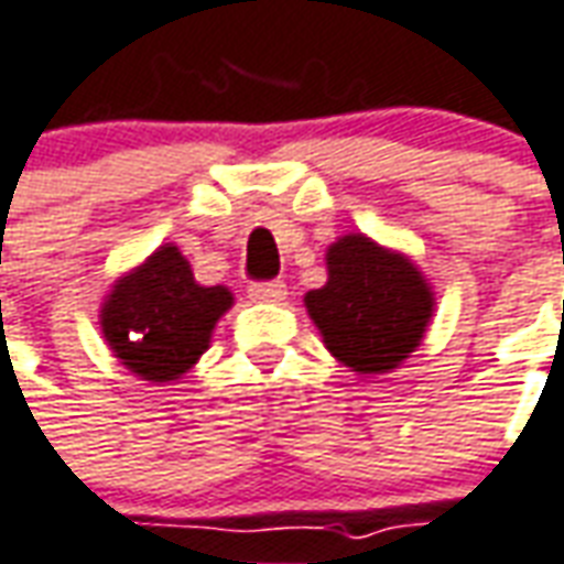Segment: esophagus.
I'll list each match as a JSON object with an SVG mask.
<instances>
[{
    "instance_id": "esophagus-1",
    "label": "esophagus",
    "mask_w": 564,
    "mask_h": 564,
    "mask_svg": "<svg viewBox=\"0 0 564 564\" xmlns=\"http://www.w3.org/2000/svg\"><path fill=\"white\" fill-rule=\"evenodd\" d=\"M247 295L253 299V302H262V305H278L286 299V283L283 281H265V283H253Z\"/></svg>"
}]
</instances>
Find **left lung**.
<instances>
[{"label":"left lung","instance_id":"8db88e82","mask_svg":"<svg viewBox=\"0 0 564 564\" xmlns=\"http://www.w3.org/2000/svg\"><path fill=\"white\" fill-rule=\"evenodd\" d=\"M305 308L338 364L372 378L419 350L436 299L409 256L350 231L326 247V283L305 293Z\"/></svg>","mask_w":564,"mask_h":564}]
</instances>
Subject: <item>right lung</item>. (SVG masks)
Segmentation results:
<instances>
[{
	"mask_svg": "<svg viewBox=\"0 0 564 564\" xmlns=\"http://www.w3.org/2000/svg\"><path fill=\"white\" fill-rule=\"evenodd\" d=\"M231 305L228 286L198 283L180 247L161 243L112 283L100 305V329L131 376L173 384L210 348L216 323Z\"/></svg>",
	"mask_w": 564,
	"mask_h": 564,
	"instance_id": "1",
	"label": "right lung"
}]
</instances>
